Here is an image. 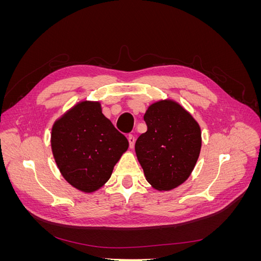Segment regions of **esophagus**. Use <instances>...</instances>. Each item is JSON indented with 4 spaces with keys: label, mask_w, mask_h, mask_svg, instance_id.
<instances>
[{
    "label": "esophagus",
    "mask_w": 261,
    "mask_h": 261,
    "mask_svg": "<svg viewBox=\"0 0 261 261\" xmlns=\"http://www.w3.org/2000/svg\"><path fill=\"white\" fill-rule=\"evenodd\" d=\"M135 141H136V138L134 135H132V134H129L128 135V143H129V147L133 148L134 145H135Z\"/></svg>",
    "instance_id": "34e87169"
}]
</instances>
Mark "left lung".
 <instances>
[{
  "instance_id": "1",
  "label": "left lung",
  "mask_w": 261,
  "mask_h": 261,
  "mask_svg": "<svg viewBox=\"0 0 261 261\" xmlns=\"http://www.w3.org/2000/svg\"><path fill=\"white\" fill-rule=\"evenodd\" d=\"M148 126L135 144L147 180L159 191H170L185 181L201 148L199 125L176 102L159 101L144 116Z\"/></svg>"
}]
</instances>
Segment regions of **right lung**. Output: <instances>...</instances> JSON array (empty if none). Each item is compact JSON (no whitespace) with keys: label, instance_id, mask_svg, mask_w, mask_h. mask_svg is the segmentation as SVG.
Segmentation results:
<instances>
[{"label":"right lung","instance_id":"obj_1","mask_svg":"<svg viewBox=\"0 0 261 261\" xmlns=\"http://www.w3.org/2000/svg\"><path fill=\"white\" fill-rule=\"evenodd\" d=\"M51 146L64 178L90 193L111 177L128 140L102 114L99 102L84 101L55 122Z\"/></svg>","mask_w":261,"mask_h":261}]
</instances>
